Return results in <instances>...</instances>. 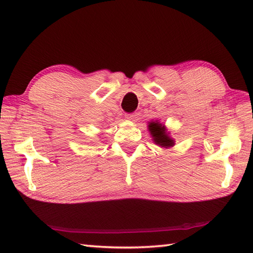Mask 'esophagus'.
I'll list each match as a JSON object with an SVG mask.
<instances>
[{
	"label": "esophagus",
	"instance_id": "esophagus-1",
	"mask_svg": "<svg viewBox=\"0 0 253 253\" xmlns=\"http://www.w3.org/2000/svg\"><path fill=\"white\" fill-rule=\"evenodd\" d=\"M136 116H137L136 113H128V114L125 115V117L127 118V120H129V121H133V120H135Z\"/></svg>",
	"mask_w": 253,
	"mask_h": 253
}]
</instances>
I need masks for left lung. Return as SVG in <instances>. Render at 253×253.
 <instances>
[{
	"label": "left lung",
	"instance_id": "obj_1",
	"mask_svg": "<svg viewBox=\"0 0 253 253\" xmlns=\"http://www.w3.org/2000/svg\"><path fill=\"white\" fill-rule=\"evenodd\" d=\"M149 129L152 133L155 143H158L162 147H173L174 141L166 135L164 127H162L161 124L153 122L149 125Z\"/></svg>",
	"mask_w": 253,
	"mask_h": 253
}]
</instances>
